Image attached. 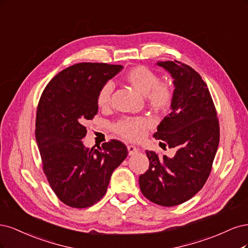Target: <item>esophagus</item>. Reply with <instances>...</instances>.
<instances>
[{"instance_id": "34e87169", "label": "esophagus", "mask_w": 248, "mask_h": 248, "mask_svg": "<svg viewBox=\"0 0 248 248\" xmlns=\"http://www.w3.org/2000/svg\"><path fill=\"white\" fill-rule=\"evenodd\" d=\"M127 150H129V155H134L139 151V149L134 145H127Z\"/></svg>"}]
</instances>
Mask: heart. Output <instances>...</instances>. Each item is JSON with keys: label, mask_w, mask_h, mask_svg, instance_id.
Masks as SVG:
<instances>
[{"label": "heart", "mask_w": 248, "mask_h": 248, "mask_svg": "<svg viewBox=\"0 0 248 248\" xmlns=\"http://www.w3.org/2000/svg\"><path fill=\"white\" fill-rule=\"evenodd\" d=\"M124 80L144 98L155 111H164L170 107L174 98L173 87L166 81H158L155 71L145 66H136L126 72ZM112 84H104L98 93L97 104L100 108H106L110 103ZM151 123L145 117H125L114 125V131L123 138L139 141L144 137Z\"/></svg>", "instance_id": "1"}]
</instances>
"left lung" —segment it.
I'll return each mask as SVG.
<instances>
[{"label":"left lung","mask_w":248,"mask_h":248,"mask_svg":"<svg viewBox=\"0 0 248 248\" xmlns=\"http://www.w3.org/2000/svg\"><path fill=\"white\" fill-rule=\"evenodd\" d=\"M174 79L171 112L154 137L176 150L173 157L146 150L148 170L140 175L143 196L157 205L186 202L208 179L219 143V124L207 84L193 68L180 62H158Z\"/></svg>","instance_id":"8db88e82"}]
</instances>
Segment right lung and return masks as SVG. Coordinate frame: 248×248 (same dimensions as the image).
Returning <instances> with one entry per match:
<instances>
[{
	"instance_id": "1",
	"label": "right lung",
	"mask_w": 248,
	"mask_h": 248,
	"mask_svg": "<svg viewBox=\"0 0 248 248\" xmlns=\"http://www.w3.org/2000/svg\"><path fill=\"white\" fill-rule=\"evenodd\" d=\"M121 65L79 62L55 75L40 98L36 140L45 176L61 201L73 208L93 206L105 196L112 172L127 155L123 142L86 148V121L98 113L101 87Z\"/></svg>"
}]
</instances>
